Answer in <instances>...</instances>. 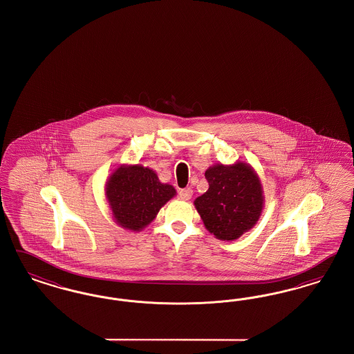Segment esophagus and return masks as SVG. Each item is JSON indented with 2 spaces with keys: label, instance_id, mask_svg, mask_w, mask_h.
I'll use <instances>...</instances> for the list:
<instances>
[{
  "label": "esophagus",
  "instance_id": "esophagus-1",
  "mask_svg": "<svg viewBox=\"0 0 354 354\" xmlns=\"http://www.w3.org/2000/svg\"><path fill=\"white\" fill-rule=\"evenodd\" d=\"M179 198L183 199V201H189V199L192 198V189H191L189 187L182 188V189L179 191Z\"/></svg>",
  "mask_w": 354,
  "mask_h": 354
}]
</instances>
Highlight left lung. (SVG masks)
<instances>
[{
  "mask_svg": "<svg viewBox=\"0 0 354 354\" xmlns=\"http://www.w3.org/2000/svg\"><path fill=\"white\" fill-rule=\"evenodd\" d=\"M208 189L195 201L205 228L220 240H235L251 230L261 215L263 189L245 163L216 165L205 171Z\"/></svg>",
  "mask_w": 354,
  "mask_h": 354,
  "instance_id": "obj_1",
  "label": "left lung"
}]
</instances>
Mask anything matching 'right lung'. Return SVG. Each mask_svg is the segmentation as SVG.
<instances>
[{
  "instance_id": "1",
  "label": "right lung",
  "mask_w": 354,
  "mask_h": 354,
  "mask_svg": "<svg viewBox=\"0 0 354 354\" xmlns=\"http://www.w3.org/2000/svg\"><path fill=\"white\" fill-rule=\"evenodd\" d=\"M106 195L119 225L140 231L175 195V188L160 183L152 169L136 165L119 167L107 182Z\"/></svg>"
}]
</instances>
